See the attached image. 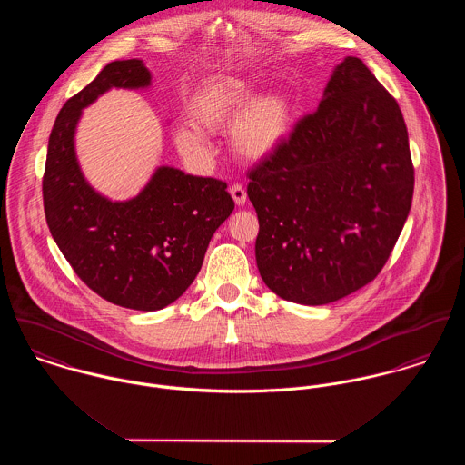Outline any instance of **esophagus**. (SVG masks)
I'll return each mask as SVG.
<instances>
[{
	"mask_svg": "<svg viewBox=\"0 0 465 465\" xmlns=\"http://www.w3.org/2000/svg\"><path fill=\"white\" fill-rule=\"evenodd\" d=\"M229 192H231V197L236 202V205H245L247 192H245V188L242 184H232Z\"/></svg>",
	"mask_w": 465,
	"mask_h": 465,
	"instance_id": "obj_1",
	"label": "esophagus"
}]
</instances>
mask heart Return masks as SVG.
Instances as JSON below:
<instances>
[{
	"label": "heart",
	"instance_id": "b5f03b06",
	"mask_svg": "<svg viewBox=\"0 0 465 465\" xmlns=\"http://www.w3.org/2000/svg\"><path fill=\"white\" fill-rule=\"evenodd\" d=\"M251 78L236 74L213 76L197 91L190 104V120L205 131H216L231 124L234 150L252 161L275 153L293 133L297 105L282 89L256 94ZM175 143L184 155H209L207 139L195 129L179 127Z\"/></svg>",
	"mask_w": 465,
	"mask_h": 465
}]
</instances>
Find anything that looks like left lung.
Wrapping results in <instances>:
<instances>
[{
    "mask_svg": "<svg viewBox=\"0 0 465 465\" xmlns=\"http://www.w3.org/2000/svg\"><path fill=\"white\" fill-rule=\"evenodd\" d=\"M266 286L306 306L369 284L387 263L413 197L398 102L356 57L334 67L319 109L249 173Z\"/></svg>",
    "mask_w": 465,
    "mask_h": 465,
    "instance_id": "obj_1",
    "label": "left lung"
}]
</instances>
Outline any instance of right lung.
<instances>
[{
  "label": "right lung",
  "instance_id": "obj_1",
  "mask_svg": "<svg viewBox=\"0 0 465 465\" xmlns=\"http://www.w3.org/2000/svg\"><path fill=\"white\" fill-rule=\"evenodd\" d=\"M143 61H114L61 109L43 177L50 232L74 273L102 299L139 312L177 301L200 272L214 231L234 200L227 184L159 166L129 200L113 202L85 181L74 133L82 111L109 89H146Z\"/></svg>",
  "mask_w": 465,
  "mask_h": 465
}]
</instances>
